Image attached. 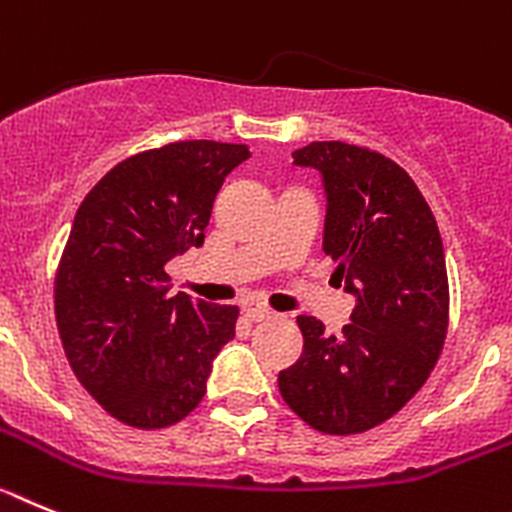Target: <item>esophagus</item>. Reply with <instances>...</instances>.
I'll return each instance as SVG.
<instances>
[{
	"mask_svg": "<svg viewBox=\"0 0 512 512\" xmlns=\"http://www.w3.org/2000/svg\"><path fill=\"white\" fill-rule=\"evenodd\" d=\"M245 316L250 321H267V319H273L275 313L270 311V308H265V306H250V308H245Z\"/></svg>",
	"mask_w": 512,
	"mask_h": 512,
	"instance_id": "34e87169",
	"label": "esophagus"
}]
</instances>
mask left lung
Segmentation results:
<instances>
[{"mask_svg": "<svg viewBox=\"0 0 512 512\" xmlns=\"http://www.w3.org/2000/svg\"><path fill=\"white\" fill-rule=\"evenodd\" d=\"M293 165L321 176L324 252L354 311L339 336L313 316L298 319L303 354L278 388L321 434H362L395 416L439 359L449 324L444 245L418 186L385 155L311 142Z\"/></svg>", "mask_w": 512, "mask_h": 512, "instance_id": "obj_1", "label": "left lung"}]
</instances>
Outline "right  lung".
I'll return each mask as SVG.
<instances>
[{"label":"right lung","mask_w":512,"mask_h":512,"mask_svg":"<svg viewBox=\"0 0 512 512\" xmlns=\"http://www.w3.org/2000/svg\"><path fill=\"white\" fill-rule=\"evenodd\" d=\"M247 145L188 140L132 155L78 206L55 278V321L78 382L117 421L165 428L201 403L237 306L170 296L165 265L204 245Z\"/></svg>","instance_id":"obj_1"}]
</instances>
